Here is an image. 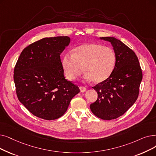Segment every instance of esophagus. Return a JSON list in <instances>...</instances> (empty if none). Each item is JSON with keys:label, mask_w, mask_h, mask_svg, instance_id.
<instances>
[{"label": "esophagus", "mask_w": 156, "mask_h": 156, "mask_svg": "<svg viewBox=\"0 0 156 156\" xmlns=\"http://www.w3.org/2000/svg\"><path fill=\"white\" fill-rule=\"evenodd\" d=\"M80 89L81 92H84L86 90V87H84V86H82V85H80Z\"/></svg>", "instance_id": "34e87169"}]
</instances>
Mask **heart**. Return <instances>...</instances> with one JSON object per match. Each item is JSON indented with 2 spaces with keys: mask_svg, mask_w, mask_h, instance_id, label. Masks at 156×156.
I'll return each instance as SVG.
<instances>
[{
  "mask_svg": "<svg viewBox=\"0 0 156 156\" xmlns=\"http://www.w3.org/2000/svg\"><path fill=\"white\" fill-rule=\"evenodd\" d=\"M117 60L116 53L110 46L96 43L77 46L74 52L67 53L62 60L66 78L76 80L84 71V80L101 83L110 77Z\"/></svg>",
  "mask_w": 156,
  "mask_h": 156,
  "instance_id": "heart-1",
  "label": "heart"
}]
</instances>
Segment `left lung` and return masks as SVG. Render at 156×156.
I'll return each instance as SVG.
<instances>
[{
    "instance_id": "1",
    "label": "left lung",
    "mask_w": 156,
    "mask_h": 156,
    "mask_svg": "<svg viewBox=\"0 0 156 156\" xmlns=\"http://www.w3.org/2000/svg\"><path fill=\"white\" fill-rule=\"evenodd\" d=\"M101 39L111 43L117 60L110 77L92 87L98 96L90 108L98 118L110 120L122 115L136 102L143 74L138 58L131 48L115 37Z\"/></svg>"
}]
</instances>
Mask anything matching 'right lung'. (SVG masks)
<instances>
[{
    "label": "right lung",
    "mask_w": 156,
    "mask_h": 156,
    "mask_svg": "<svg viewBox=\"0 0 156 156\" xmlns=\"http://www.w3.org/2000/svg\"><path fill=\"white\" fill-rule=\"evenodd\" d=\"M67 36L45 37L27 46L14 69L18 100L32 114L47 120L62 117L79 87L64 76L60 54Z\"/></svg>",
    "instance_id": "right-lung-1"
}]
</instances>
